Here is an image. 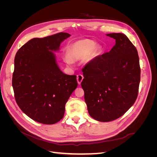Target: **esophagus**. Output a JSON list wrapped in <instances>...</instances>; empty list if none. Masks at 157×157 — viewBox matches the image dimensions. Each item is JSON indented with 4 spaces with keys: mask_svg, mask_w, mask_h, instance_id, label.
<instances>
[{
    "mask_svg": "<svg viewBox=\"0 0 157 157\" xmlns=\"http://www.w3.org/2000/svg\"><path fill=\"white\" fill-rule=\"evenodd\" d=\"M84 78V77L83 75H81V74H78L77 75V82L78 83L80 84V83H81V82L82 81V80Z\"/></svg>",
    "mask_w": 157,
    "mask_h": 157,
    "instance_id": "esophagus-1",
    "label": "esophagus"
}]
</instances>
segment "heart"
<instances>
[{"instance_id": "obj_1", "label": "heart", "mask_w": 157, "mask_h": 157, "mask_svg": "<svg viewBox=\"0 0 157 157\" xmlns=\"http://www.w3.org/2000/svg\"><path fill=\"white\" fill-rule=\"evenodd\" d=\"M96 47V42L92 40L84 39L75 42L69 49V56H65V61L67 64H72L73 59H80L89 55ZM91 56L89 57V58Z\"/></svg>"}]
</instances>
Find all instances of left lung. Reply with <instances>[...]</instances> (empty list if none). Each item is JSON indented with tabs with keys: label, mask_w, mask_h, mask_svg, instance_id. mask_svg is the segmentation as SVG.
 Returning a JSON list of instances; mask_svg holds the SVG:
<instances>
[{
	"label": "left lung",
	"mask_w": 157,
	"mask_h": 157,
	"mask_svg": "<svg viewBox=\"0 0 157 157\" xmlns=\"http://www.w3.org/2000/svg\"><path fill=\"white\" fill-rule=\"evenodd\" d=\"M107 36L116 43L107 53L94 58L82 68L81 86L89 115L109 122L121 117L135 103L141 69L137 49L122 33Z\"/></svg>",
	"instance_id": "obj_1"
}]
</instances>
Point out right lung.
Here are the masks:
<instances>
[{
  "label": "right lung",
  "instance_id": "right-lung-1",
  "mask_svg": "<svg viewBox=\"0 0 157 157\" xmlns=\"http://www.w3.org/2000/svg\"><path fill=\"white\" fill-rule=\"evenodd\" d=\"M70 36L59 33L34 38L19 49L14 59L16 103L25 115L42 124H53L63 117L65 104L78 86L77 76L63 73L52 52Z\"/></svg>",
  "mask_w": 157,
  "mask_h": 157
}]
</instances>
